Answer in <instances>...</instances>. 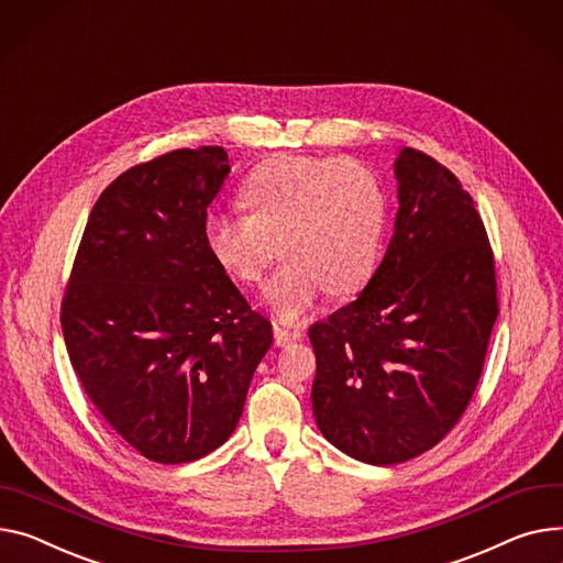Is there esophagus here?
Here are the masks:
<instances>
[{
  "label": "esophagus",
  "mask_w": 563,
  "mask_h": 563,
  "mask_svg": "<svg viewBox=\"0 0 563 563\" xmlns=\"http://www.w3.org/2000/svg\"><path fill=\"white\" fill-rule=\"evenodd\" d=\"M303 336L301 328H285L283 323H274V340L278 346H287L291 342H298Z\"/></svg>",
  "instance_id": "esophagus-1"
}]
</instances>
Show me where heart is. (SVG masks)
I'll use <instances>...</instances> for the list:
<instances>
[{"mask_svg":"<svg viewBox=\"0 0 563 563\" xmlns=\"http://www.w3.org/2000/svg\"><path fill=\"white\" fill-rule=\"evenodd\" d=\"M252 210H221L206 221L219 265L255 285L278 257L289 260L265 287L283 321L310 314L321 298L353 294L376 272L389 199L380 176L353 158L274 156L242 187Z\"/></svg>","mask_w":563,"mask_h":563,"instance_id":"b5f03b06","label":"heart"}]
</instances>
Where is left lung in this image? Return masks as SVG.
Returning a JSON list of instances; mask_svg holds the SVG:
<instances>
[{"label": "left lung", "mask_w": 563, "mask_h": 563, "mask_svg": "<svg viewBox=\"0 0 563 563\" xmlns=\"http://www.w3.org/2000/svg\"><path fill=\"white\" fill-rule=\"evenodd\" d=\"M396 231L362 294L310 328L323 437L376 466L430 451L462 419L498 319L494 251L460 178L405 146Z\"/></svg>", "instance_id": "left-lung-1"}]
</instances>
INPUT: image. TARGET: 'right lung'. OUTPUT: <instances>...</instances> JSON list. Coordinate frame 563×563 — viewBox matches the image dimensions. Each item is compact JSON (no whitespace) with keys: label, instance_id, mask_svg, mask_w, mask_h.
Returning <instances> with one entry per match:
<instances>
[{"label":"right lung","instance_id":"obj_1","mask_svg":"<svg viewBox=\"0 0 563 563\" xmlns=\"http://www.w3.org/2000/svg\"><path fill=\"white\" fill-rule=\"evenodd\" d=\"M229 172L221 146H197L120 174L88 217L63 294L81 387L158 464L201 460L233 434L274 342L206 242L208 206Z\"/></svg>","mask_w":563,"mask_h":563}]
</instances>
